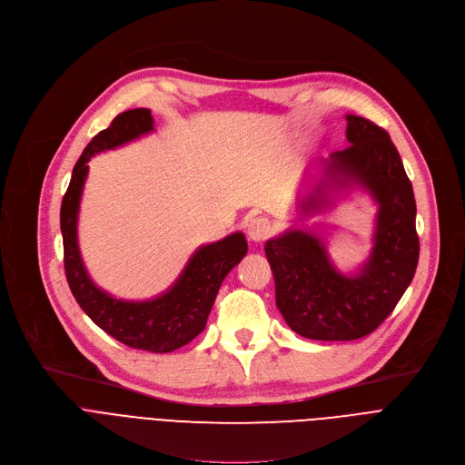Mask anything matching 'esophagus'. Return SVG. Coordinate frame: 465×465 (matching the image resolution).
<instances>
[{
  "label": "esophagus",
  "instance_id": "34e87169",
  "mask_svg": "<svg viewBox=\"0 0 465 465\" xmlns=\"http://www.w3.org/2000/svg\"><path fill=\"white\" fill-rule=\"evenodd\" d=\"M273 227L266 218H255L253 222H249L247 225V236L252 242H264L266 238H270Z\"/></svg>",
  "mask_w": 465,
  "mask_h": 465
}]
</instances>
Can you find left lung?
Masks as SVG:
<instances>
[{
	"instance_id": "8db88e82",
	"label": "left lung",
	"mask_w": 465,
	"mask_h": 465,
	"mask_svg": "<svg viewBox=\"0 0 465 465\" xmlns=\"http://www.w3.org/2000/svg\"><path fill=\"white\" fill-rule=\"evenodd\" d=\"M348 147L322 160L324 181L300 203L302 213L322 210L326 192L351 186L378 203L374 247L357 273L344 275L324 242L289 229L266 242L275 303L292 331L314 341H353L372 333L397 307L419 262L415 197L389 134L369 119L346 115Z\"/></svg>"
}]
</instances>
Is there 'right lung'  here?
I'll list each match as a JSON object with an SVG mask.
<instances>
[{
  "instance_id": "obj_1",
  "label": "right lung",
  "mask_w": 465,
  "mask_h": 465,
  "mask_svg": "<svg viewBox=\"0 0 465 465\" xmlns=\"http://www.w3.org/2000/svg\"><path fill=\"white\" fill-rule=\"evenodd\" d=\"M154 130L151 110L137 108L117 115L98 132L73 169L61 203V234L64 273L73 296L93 322L114 339L137 350L165 353L193 341L206 326V318L225 275L245 257L243 232L201 245L184 272L162 296L147 302L117 300L98 289L89 277L78 247V212L91 156L124 145Z\"/></svg>"
}]
</instances>
